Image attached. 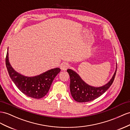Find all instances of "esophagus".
<instances>
[{
	"label": "esophagus",
	"instance_id": "obj_1",
	"mask_svg": "<svg viewBox=\"0 0 130 130\" xmlns=\"http://www.w3.org/2000/svg\"><path fill=\"white\" fill-rule=\"evenodd\" d=\"M69 67V64L67 62H63L60 65V69L62 70H66Z\"/></svg>",
	"mask_w": 130,
	"mask_h": 130
}]
</instances>
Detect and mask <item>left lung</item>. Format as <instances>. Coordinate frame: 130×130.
I'll use <instances>...</instances> for the list:
<instances>
[{
	"mask_svg": "<svg viewBox=\"0 0 130 130\" xmlns=\"http://www.w3.org/2000/svg\"><path fill=\"white\" fill-rule=\"evenodd\" d=\"M67 71L70 77V89L72 97L76 102L82 103L93 101L107 91L114 80L116 69L110 81L100 87H92L86 84L77 73L71 69Z\"/></svg>",
	"mask_w": 130,
	"mask_h": 130,
	"instance_id": "8db88e82",
	"label": "left lung"
}]
</instances>
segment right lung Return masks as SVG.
Returning <instances> with one entry per match:
<instances>
[{
	"label": "right lung",
	"instance_id": "right-lung-1",
	"mask_svg": "<svg viewBox=\"0 0 130 130\" xmlns=\"http://www.w3.org/2000/svg\"><path fill=\"white\" fill-rule=\"evenodd\" d=\"M5 63L9 75L20 91L28 97L39 99L43 98L48 92L53 81L60 72V68L51 69L35 77H26L15 71L10 64L8 52Z\"/></svg>",
	"mask_w": 130,
	"mask_h": 130
}]
</instances>
